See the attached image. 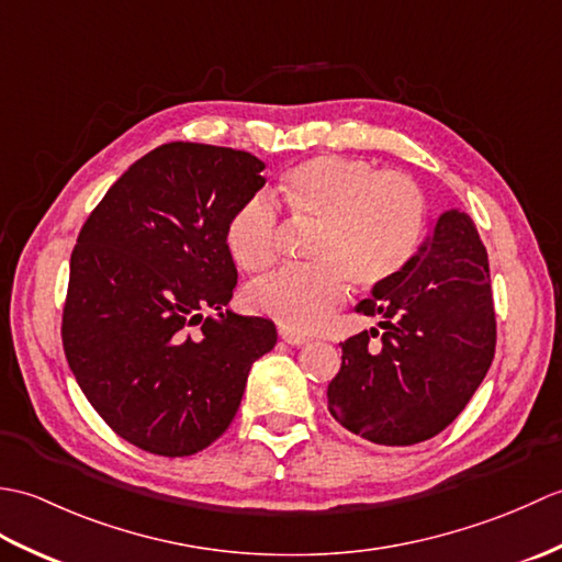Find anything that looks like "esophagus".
Listing matches in <instances>:
<instances>
[{"mask_svg": "<svg viewBox=\"0 0 562 562\" xmlns=\"http://www.w3.org/2000/svg\"><path fill=\"white\" fill-rule=\"evenodd\" d=\"M280 338L288 345H306L308 342L306 336H302V333H294L290 328H280Z\"/></svg>", "mask_w": 562, "mask_h": 562, "instance_id": "esophagus-1", "label": "esophagus"}]
</instances>
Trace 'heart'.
<instances>
[{"mask_svg": "<svg viewBox=\"0 0 562 562\" xmlns=\"http://www.w3.org/2000/svg\"><path fill=\"white\" fill-rule=\"evenodd\" d=\"M280 202L292 217L316 226L304 256L308 268L280 270L250 284L246 304L294 333L324 326L348 296V284L376 292L396 282L427 224V200L415 178L336 154L292 166ZM224 241L241 270H268L280 241L274 202L268 195L244 200L226 222Z\"/></svg>", "mask_w": 562, "mask_h": 562, "instance_id": "1", "label": "heart"}]
</instances>
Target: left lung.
Listing matches in <instances>:
<instances>
[{
	"instance_id": "1",
	"label": "left lung",
	"mask_w": 562,
	"mask_h": 562,
	"mask_svg": "<svg viewBox=\"0 0 562 562\" xmlns=\"http://www.w3.org/2000/svg\"><path fill=\"white\" fill-rule=\"evenodd\" d=\"M355 312L381 321L340 342L330 415L374 445L432 439L457 420L495 357L491 268L469 214L441 212L401 278Z\"/></svg>"
}]
</instances>
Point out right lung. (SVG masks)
<instances>
[{
    "mask_svg": "<svg viewBox=\"0 0 562 562\" xmlns=\"http://www.w3.org/2000/svg\"><path fill=\"white\" fill-rule=\"evenodd\" d=\"M258 157L169 142L137 159L77 236L63 308L71 374L103 423L159 457H190L232 425L274 324L236 316L232 212L266 183ZM212 307L217 319L202 317Z\"/></svg>",
    "mask_w": 562,
    "mask_h": 562,
    "instance_id": "add662e5",
    "label": "right lung"
}]
</instances>
